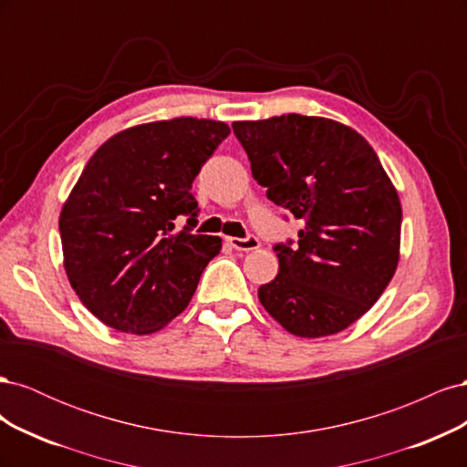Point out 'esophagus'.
<instances>
[{
  "label": "esophagus",
  "mask_w": 467,
  "mask_h": 467,
  "mask_svg": "<svg viewBox=\"0 0 467 467\" xmlns=\"http://www.w3.org/2000/svg\"><path fill=\"white\" fill-rule=\"evenodd\" d=\"M228 244L237 251H255L261 247L259 239L255 235L249 237H228Z\"/></svg>",
  "instance_id": "1"
}]
</instances>
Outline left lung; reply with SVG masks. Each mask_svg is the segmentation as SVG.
<instances>
[{"instance_id":"left-lung-1","label":"left lung","mask_w":467,"mask_h":467,"mask_svg":"<svg viewBox=\"0 0 467 467\" xmlns=\"http://www.w3.org/2000/svg\"><path fill=\"white\" fill-rule=\"evenodd\" d=\"M251 173L304 220L298 245H275L278 275L259 300L296 337L347 329L378 302L400 263L401 202L366 140L331 119L234 122Z\"/></svg>"}]
</instances>
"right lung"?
<instances>
[{
	"label": "right lung",
	"instance_id": "add662e5",
	"mask_svg": "<svg viewBox=\"0 0 467 467\" xmlns=\"http://www.w3.org/2000/svg\"><path fill=\"white\" fill-rule=\"evenodd\" d=\"M228 134L225 122L181 117L132 126L91 155L62 206L60 237L69 285L99 321L150 335L189 306L222 249L220 237L192 234V181ZM179 215L190 220L175 233Z\"/></svg>",
	"mask_w": 467,
	"mask_h": 467
}]
</instances>
